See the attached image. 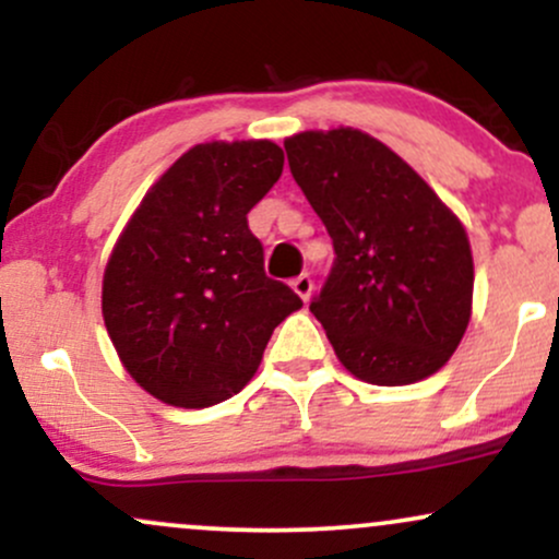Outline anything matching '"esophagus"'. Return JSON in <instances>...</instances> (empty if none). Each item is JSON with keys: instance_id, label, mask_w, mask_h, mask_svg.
I'll list each match as a JSON object with an SVG mask.
<instances>
[{"instance_id": "1", "label": "esophagus", "mask_w": 559, "mask_h": 559, "mask_svg": "<svg viewBox=\"0 0 559 559\" xmlns=\"http://www.w3.org/2000/svg\"><path fill=\"white\" fill-rule=\"evenodd\" d=\"M292 288H294V294H297L301 301H307V299H310V294H312V278L307 273H301V275H297V278L292 281Z\"/></svg>"}]
</instances>
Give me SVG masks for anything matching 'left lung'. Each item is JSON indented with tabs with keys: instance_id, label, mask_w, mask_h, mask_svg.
Masks as SVG:
<instances>
[{
	"instance_id": "1",
	"label": "left lung",
	"mask_w": 559,
	"mask_h": 559,
	"mask_svg": "<svg viewBox=\"0 0 559 559\" xmlns=\"http://www.w3.org/2000/svg\"><path fill=\"white\" fill-rule=\"evenodd\" d=\"M284 146L336 249L310 310L338 362L376 386L433 376L473 316V252L460 217L360 128L301 131Z\"/></svg>"
}]
</instances>
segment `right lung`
Segmentation results:
<instances>
[{
    "instance_id": "right-lung-1",
    "label": "right lung",
    "mask_w": 559,
    "mask_h": 559,
    "mask_svg": "<svg viewBox=\"0 0 559 559\" xmlns=\"http://www.w3.org/2000/svg\"><path fill=\"white\" fill-rule=\"evenodd\" d=\"M284 170L271 139L204 141L152 183L102 278V318L146 394L202 409L252 381L273 329L301 307L262 267L247 213Z\"/></svg>"
}]
</instances>
